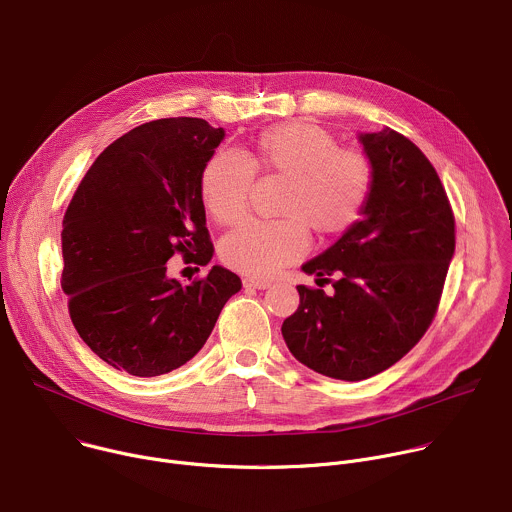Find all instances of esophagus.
Instances as JSON below:
<instances>
[{
	"mask_svg": "<svg viewBox=\"0 0 512 512\" xmlns=\"http://www.w3.org/2000/svg\"><path fill=\"white\" fill-rule=\"evenodd\" d=\"M243 285L253 287V289H267L271 285V281L269 279H259V277H245Z\"/></svg>",
	"mask_w": 512,
	"mask_h": 512,
	"instance_id": "obj_1",
	"label": "esophagus"
}]
</instances>
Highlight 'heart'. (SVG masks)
<instances>
[{"label":"heart","instance_id":"obj_1","mask_svg":"<svg viewBox=\"0 0 512 512\" xmlns=\"http://www.w3.org/2000/svg\"><path fill=\"white\" fill-rule=\"evenodd\" d=\"M257 175L285 177L279 219H251L221 243V259L231 269L269 277L301 259L307 228L319 237L352 231L366 213L374 189V166L354 148L311 122H285L265 128L247 154L217 150L201 173V199L221 225L237 223L249 207Z\"/></svg>","mask_w":512,"mask_h":512}]
</instances>
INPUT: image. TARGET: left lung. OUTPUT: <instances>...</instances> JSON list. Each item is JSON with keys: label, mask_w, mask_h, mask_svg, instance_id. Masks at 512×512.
I'll list each match as a JSON object with an SVG mask.
<instances>
[{"label": "left lung", "mask_w": 512, "mask_h": 512, "mask_svg": "<svg viewBox=\"0 0 512 512\" xmlns=\"http://www.w3.org/2000/svg\"><path fill=\"white\" fill-rule=\"evenodd\" d=\"M374 166L364 219L301 269L299 307L281 333L289 352L327 378L360 382L402 360L436 317L456 225L426 154L384 126L360 136Z\"/></svg>", "instance_id": "obj_1"}]
</instances>
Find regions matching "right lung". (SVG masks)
I'll use <instances>...</instances> for the list:
<instances>
[{"instance_id": "1", "label": "right lung", "mask_w": 512, "mask_h": 512, "mask_svg": "<svg viewBox=\"0 0 512 512\" xmlns=\"http://www.w3.org/2000/svg\"><path fill=\"white\" fill-rule=\"evenodd\" d=\"M225 136L203 118H160L106 146L62 221V289L84 344L138 378L199 354L241 279L215 265L193 283L166 261L207 265L215 247L201 199L205 162Z\"/></svg>"}]
</instances>
